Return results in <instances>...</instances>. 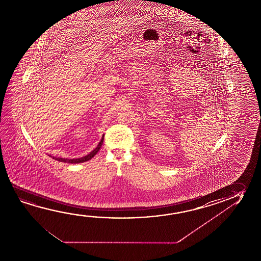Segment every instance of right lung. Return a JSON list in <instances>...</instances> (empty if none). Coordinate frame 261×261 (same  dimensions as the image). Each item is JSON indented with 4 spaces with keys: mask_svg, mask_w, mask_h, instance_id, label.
<instances>
[{
    "mask_svg": "<svg viewBox=\"0 0 261 261\" xmlns=\"http://www.w3.org/2000/svg\"><path fill=\"white\" fill-rule=\"evenodd\" d=\"M105 136V135H103ZM103 136L102 137V139H101V141L99 142L98 145L94 148L92 152H90L89 154H86L85 156H83V158H56V156H51V158H54L55 160H57V161H60V162H64V163H68V164H79V163H84L86 162V161H88L90 159H92V158H94L95 154H97V152H98L100 148H101V146L103 145Z\"/></svg>",
    "mask_w": 261,
    "mask_h": 261,
    "instance_id": "right-lung-1",
    "label": "right lung"
}]
</instances>
